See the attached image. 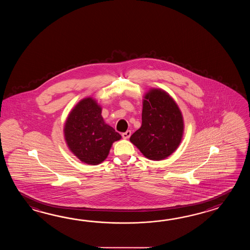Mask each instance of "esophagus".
Returning a JSON list of instances; mask_svg holds the SVG:
<instances>
[{"mask_svg":"<svg viewBox=\"0 0 250 250\" xmlns=\"http://www.w3.org/2000/svg\"><path fill=\"white\" fill-rule=\"evenodd\" d=\"M122 136H123V138L127 139V138H129V137L131 136V131H130V130H127L126 132L123 133V134H122Z\"/></svg>","mask_w":250,"mask_h":250,"instance_id":"34e87169","label":"esophagus"}]
</instances>
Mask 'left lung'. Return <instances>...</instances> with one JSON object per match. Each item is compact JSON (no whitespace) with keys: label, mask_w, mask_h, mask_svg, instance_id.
<instances>
[{"label":"left lung","mask_w":250,"mask_h":250,"mask_svg":"<svg viewBox=\"0 0 250 250\" xmlns=\"http://www.w3.org/2000/svg\"><path fill=\"white\" fill-rule=\"evenodd\" d=\"M183 119L175 102L165 91L152 89L143 102L142 125L129 140L150 160H163L181 143Z\"/></svg>","instance_id":"1"}]
</instances>
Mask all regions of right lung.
I'll return each mask as SVG.
<instances>
[{"label":"right lung","mask_w":250,"mask_h":250,"mask_svg":"<svg viewBox=\"0 0 250 250\" xmlns=\"http://www.w3.org/2000/svg\"><path fill=\"white\" fill-rule=\"evenodd\" d=\"M101 107L92 98L80 101L69 113L64 127L66 142L82 162L98 165L105 160L114 141L122 136L104 122Z\"/></svg>","instance_id":"obj_1"}]
</instances>
